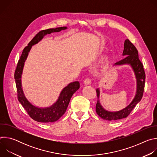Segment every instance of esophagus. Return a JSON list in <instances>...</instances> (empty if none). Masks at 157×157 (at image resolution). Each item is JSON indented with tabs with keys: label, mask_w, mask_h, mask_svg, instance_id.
<instances>
[{
	"label": "esophagus",
	"mask_w": 157,
	"mask_h": 157,
	"mask_svg": "<svg viewBox=\"0 0 157 157\" xmlns=\"http://www.w3.org/2000/svg\"><path fill=\"white\" fill-rule=\"evenodd\" d=\"M84 83L85 84H86V85H89V84H90L91 83V80L90 78H86V79H84Z\"/></svg>",
	"instance_id": "1"
}]
</instances>
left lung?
<instances>
[{
	"mask_svg": "<svg viewBox=\"0 0 157 157\" xmlns=\"http://www.w3.org/2000/svg\"><path fill=\"white\" fill-rule=\"evenodd\" d=\"M122 55L125 56V57L123 59L115 63V65L127 64L132 66L137 79L136 94L132 102L125 109L117 112H109L105 110L101 105L99 100V89H96L98 99L96 105V113L100 117L106 121H117L127 117L137 103L140 101L144 91L145 73L144 69V66L139 59L137 48L128 39L125 40L124 42V49Z\"/></svg>",
	"mask_w": 157,
	"mask_h": 157,
	"instance_id": "1",
	"label": "left lung"
}]
</instances>
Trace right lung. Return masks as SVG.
<instances>
[{
	"label": "right lung",
	"instance_id": "1",
	"mask_svg": "<svg viewBox=\"0 0 157 157\" xmlns=\"http://www.w3.org/2000/svg\"><path fill=\"white\" fill-rule=\"evenodd\" d=\"M66 29L67 27H63L56 29H49L39 32L22 52L15 71L14 78L17 87L18 100L25 109L30 117L34 121L39 122H53L58 121L65 113L73 94L79 88L80 84L78 81H75L70 83L63 89L58 99L52 106L46 108H39L38 107H35L25 97L21 88V77L24 63L32 45L38 43V41H40L44 35L53 32H58Z\"/></svg>",
	"mask_w": 157,
	"mask_h": 157
}]
</instances>
